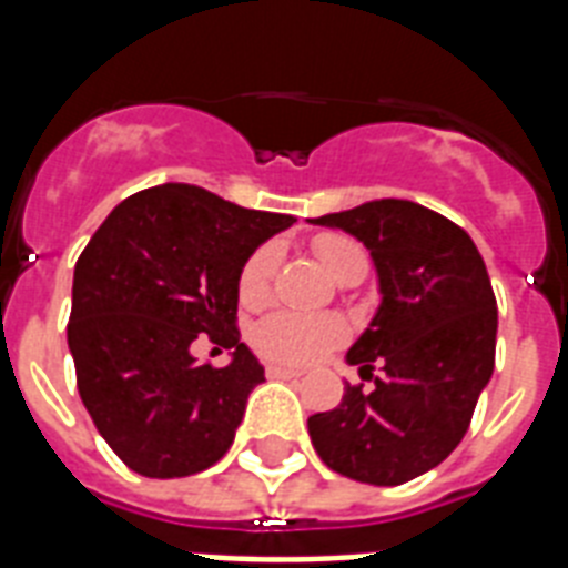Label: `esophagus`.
Segmentation results:
<instances>
[{"label": "esophagus", "mask_w": 568, "mask_h": 568, "mask_svg": "<svg viewBox=\"0 0 568 568\" xmlns=\"http://www.w3.org/2000/svg\"><path fill=\"white\" fill-rule=\"evenodd\" d=\"M265 374L271 379H297L301 377V368H285V365H267Z\"/></svg>", "instance_id": "1"}]
</instances>
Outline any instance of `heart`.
<instances>
[{"instance_id":"obj_1","label":"heart","mask_w":568,"mask_h":568,"mask_svg":"<svg viewBox=\"0 0 568 568\" xmlns=\"http://www.w3.org/2000/svg\"><path fill=\"white\" fill-rule=\"evenodd\" d=\"M312 253L318 256L333 280H345L354 271H368L365 250L347 235L324 232L312 239ZM280 250L276 244H262L244 258L239 274V297L247 306H262L271 297ZM345 336V324L333 315H301V312H274L253 327L250 345L256 347L258 356L280 365H306L336 347Z\"/></svg>"}]
</instances>
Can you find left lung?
Returning a JSON list of instances; mask_svg holds the SVG:
<instances>
[{"instance_id":"obj_1","label":"left lung","mask_w":568,"mask_h":568,"mask_svg":"<svg viewBox=\"0 0 568 568\" xmlns=\"http://www.w3.org/2000/svg\"><path fill=\"white\" fill-rule=\"evenodd\" d=\"M312 223L338 226L372 250L379 303L347 363L373 377L345 386L329 413L310 415V436L333 471L400 486L430 471L466 436L493 377L498 306L468 232L413 200H372Z\"/></svg>"}]
</instances>
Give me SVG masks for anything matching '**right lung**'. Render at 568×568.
<instances>
[{"mask_svg":"<svg viewBox=\"0 0 568 568\" xmlns=\"http://www.w3.org/2000/svg\"><path fill=\"white\" fill-rule=\"evenodd\" d=\"M292 214L256 212L196 185L126 196L75 262L67 345L84 409L144 477H189L230 450L265 368L239 336L244 258ZM196 337L233 351L196 366Z\"/></svg>","mask_w":568,"mask_h":568,"instance_id":"1","label":"right lung"}]
</instances>
